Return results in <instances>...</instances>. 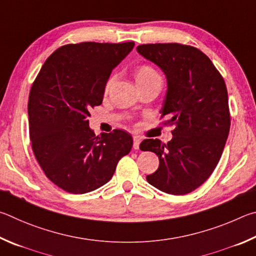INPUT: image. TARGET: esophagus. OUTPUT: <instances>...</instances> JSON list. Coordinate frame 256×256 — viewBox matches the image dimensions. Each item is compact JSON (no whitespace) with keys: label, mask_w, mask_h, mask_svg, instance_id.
<instances>
[{"label":"esophagus","mask_w":256,"mask_h":256,"mask_svg":"<svg viewBox=\"0 0 256 256\" xmlns=\"http://www.w3.org/2000/svg\"><path fill=\"white\" fill-rule=\"evenodd\" d=\"M140 136H134V148L138 150L140 148Z\"/></svg>","instance_id":"obj_1"}]
</instances>
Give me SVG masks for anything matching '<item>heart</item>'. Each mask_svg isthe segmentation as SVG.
<instances>
[{"label": "heart", "mask_w": 256, "mask_h": 256, "mask_svg": "<svg viewBox=\"0 0 256 256\" xmlns=\"http://www.w3.org/2000/svg\"><path fill=\"white\" fill-rule=\"evenodd\" d=\"M135 80L138 86V85L147 84V83L154 82V80H160V76L152 66L142 65L138 67V68L135 70ZM111 82L112 80H109L108 86L111 84Z\"/></svg>", "instance_id": "heart-1"}]
</instances>
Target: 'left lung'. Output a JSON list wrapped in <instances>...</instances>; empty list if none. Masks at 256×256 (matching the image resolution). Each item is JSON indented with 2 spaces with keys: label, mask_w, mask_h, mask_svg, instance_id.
<instances>
[{
  "label": "left lung",
  "mask_w": 256,
  "mask_h": 256,
  "mask_svg": "<svg viewBox=\"0 0 256 256\" xmlns=\"http://www.w3.org/2000/svg\"><path fill=\"white\" fill-rule=\"evenodd\" d=\"M137 52L163 72L168 82L162 110L174 126L172 140H145L142 150L158 156L147 182L168 194H190L212 176L230 128L225 80L199 49L180 44H140Z\"/></svg>",
  "instance_id": "obj_1"
}]
</instances>
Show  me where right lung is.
<instances>
[{
  "label": "right lung",
  "mask_w": 256,
  "mask_h": 256,
  "mask_svg": "<svg viewBox=\"0 0 256 256\" xmlns=\"http://www.w3.org/2000/svg\"><path fill=\"white\" fill-rule=\"evenodd\" d=\"M135 44L80 42L58 48L30 90L29 132L46 176L66 192L88 194L111 180L132 137L116 129L100 137L90 128V110L100 106L114 67Z\"/></svg>",
  "instance_id": "obj_1"
}]
</instances>
